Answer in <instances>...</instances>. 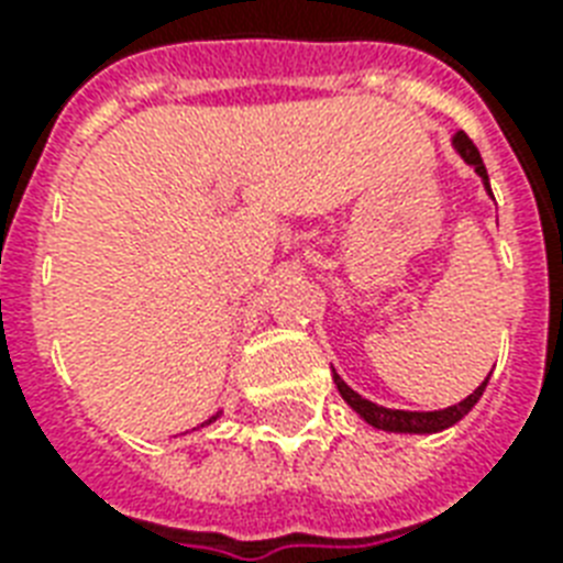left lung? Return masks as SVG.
Here are the masks:
<instances>
[{"label":"left lung","instance_id":"left-lung-1","mask_svg":"<svg viewBox=\"0 0 563 563\" xmlns=\"http://www.w3.org/2000/svg\"><path fill=\"white\" fill-rule=\"evenodd\" d=\"M455 148H459V154H462L464 161L471 163L473 169L479 172L482 180H485V187H488L490 192V184H488V169H485V163H482V154L479 148L473 145V140L464 131H459V134L453 136ZM333 379L335 385H339V391H342V397L347 402H351L353 409L360 411L362 418L368 420V423H374L376 429H388V432H441V429L453 427V423H459V420L467 415V411L476 406V400L482 397V391H485V385H488V379L476 388V391L471 394V397H464L462 402H455V406H450V409H438V411H402V409H383V406H376V402L365 400V397H360V394L353 391L351 385L344 383L342 376L335 374L333 371Z\"/></svg>","mask_w":563,"mask_h":563}]
</instances>
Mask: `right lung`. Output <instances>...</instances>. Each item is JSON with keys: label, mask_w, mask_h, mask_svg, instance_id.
Wrapping results in <instances>:
<instances>
[{"label": "right lung", "mask_w": 563, "mask_h": 563, "mask_svg": "<svg viewBox=\"0 0 563 563\" xmlns=\"http://www.w3.org/2000/svg\"><path fill=\"white\" fill-rule=\"evenodd\" d=\"M210 420H216V418H210Z\"/></svg>", "instance_id": "obj_1"}]
</instances>
